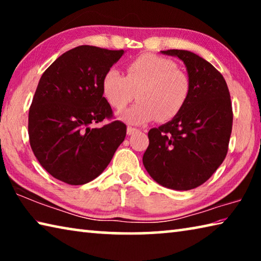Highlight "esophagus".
I'll use <instances>...</instances> for the list:
<instances>
[{"label":"esophagus","instance_id":"esophagus-1","mask_svg":"<svg viewBox=\"0 0 261 261\" xmlns=\"http://www.w3.org/2000/svg\"><path fill=\"white\" fill-rule=\"evenodd\" d=\"M137 131H138V129H136V127H134V126H127V130H126L127 135H134L135 132H137Z\"/></svg>","mask_w":261,"mask_h":261}]
</instances>
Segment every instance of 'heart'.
<instances>
[{"label": "heart", "mask_w": 261, "mask_h": 261, "mask_svg": "<svg viewBox=\"0 0 261 261\" xmlns=\"http://www.w3.org/2000/svg\"><path fill=\"white\" fill-rule=\"evenodd\" d=\"M123 74L110 68L103 74L101 88L112 107L122 112L132 101L139 102L122 115L131 124H143L158 118L167 122L182 112L191 93L187 73L175 62L154 54H144L126 64Z\"/></svg>", "instance_id": "heart-1"}]
</instances>
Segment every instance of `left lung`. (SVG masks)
I'll return each mask as SVG.
<instances>
[{
	"mask_svg": "<svg viewBox=\"0 0 261 261\" xmlns=\"http://www.w3.org/2000/svg\"><path fill=\"white\" fill-rule=\"evenodd\" d=\"M187 67L191 93L177 116L148 131L143 163L162 187L191 190L204 184L226 159L232 129L230 93L210 62L188 50L169 49Z\"/></svg>",
	"mask_w": 261,
	"mask_h": 261,
	"instance_id": "left-lung-1",
	"label": "left lung"
}]
</instances>
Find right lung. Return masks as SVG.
<instances>
[{"mask_svg":"<svg viewBox=\"0 0 261 261\" xmlns=\"http://www.w3.org/2000/svg\"><path fill=\"white\" fill-rule=\"evenodd\" d=\"M124 50L79 46L62 54L39 81L29 110L30 145L53 177L91 182L109 165L126 136L102 94L103 74ZM103 119L102 128H91Z\"/></svg>","mask_w":261,"mask_h":261,"instance_id":"add662e5","label":"right lung"}]
</instances>
